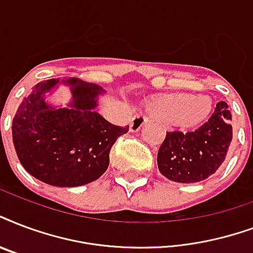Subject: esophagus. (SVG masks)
Segmentation results:
<instances>
[{"instance_id":"esophagus-1","label":"esophagus","mask_w":253,"mask_h":253,"mask_svg":"<svg viewBox=\"0 0 253 253\" xmlns=\"http://www.w3.org/2000/svg\"><path fill=\"white\" fill-rule=\"evenodd\" d=\"M147 118L144 117L143 114H136L134 115V118L131 121V125H130V131L132 132H136V131L140 130V127L143 126L144 123H146Z\"/></svg>"}]
</instances>
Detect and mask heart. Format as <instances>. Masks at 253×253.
Segmentation results:
<instances>
[{
    "mask_svg": "<svg viewBox=\"0 0 253 253\" xmlns=\"http://www.w3.org/2000/svg\"><path fill=\"white\" fill-rule=\"evenodd\" d=\"M213 110L210 95H188L183 92L157 96L150 105L151 111L162 122L180 128H192L204 123Z\"/></svg>",
    "mask_w": 253,
    "mask_h": 253,
    "instance_id": "heart-1",
    "label": "heart"
}]
</instances>
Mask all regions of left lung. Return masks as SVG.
<instances>
[{
	"label": "left lung",
	"mask_w": 253,
	"mask_h": 253,
	"mask_svg": "<svg viewBox=\"0 0 253 253\" xmlns=\"http://www.w3.org/2000/svg\"><path fill=\"white\" fill-rule=\"evenodd\" d=\"M231 111L219 102L207 123L198 130L169 131L158 151V169L163 176L178 183L207 179L224 162L232 140Z\"/></svg>",
	"instance_id": "8db88e82"
}]
</instances>
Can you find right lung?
Returning <instances> with one entry per match:
<instances>
[{
  "label": "right lung",
  "instance_id": "1",
  "mask_svg": "<svg viewBox=\"0 0 253 253\" xmlns=\"http://www.w3.org/2000/svg\"><path fill=\"white\" fill-rule=\"evenodd\" d=\"M59 84L69 85L66 108L45 101ZM105 90L77 78L37 84L13 119V143L21 165L50 186L78 187L101 178L109 167L110 150L127 127L107 122L96 113Z\"/></svg>",
  "mask_w": 253,
  "mask_h": 253
}]
</instances>
